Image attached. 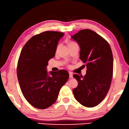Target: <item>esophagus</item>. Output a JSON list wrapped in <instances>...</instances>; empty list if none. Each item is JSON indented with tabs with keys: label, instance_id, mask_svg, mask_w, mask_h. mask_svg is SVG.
<instances>
[{
	"label": "esophagus",
	"instance_id": "34e87169",
	"mask_svg": "<svg viewBox=\"0 0 129 129\" xmlns=\"http://www.w3.org/2000/svg\"><path fill=\"white\" fill-rule=\"evenodd\" d=\"M69 77H70V78H72L73 77V74H72V72H69Z\"/></svg>",
	"mask_w": 129,
	"mask_h": 129
}]
</instances>
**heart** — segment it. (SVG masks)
Returning a JSON list of instances; mask_svg holds the SVG:
<instances>
[{
    "mask_svg": "<svg viewBox=\"0 0 129 129\" xmlns=\"http://www.w3.org/2000/svg\"><path fill=\"white\" fill-rule=\"evenodd\" d=\"M74 43H75V42H72V41H70V42H69V45H71V44H74ZM58 47H59V45H58L57 46V49H58Z\"/></svg>",
    "mask_w": 129,
    "mask_h": 129,
    "instance_id": "heart-1",
    "label": "heart"
}]
</instances>
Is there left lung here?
Here are the masks:
<instances>
[{
	"instance_id": "1",
	"label": "left lung",
	"mask_w": 129,
	"mask_h": 129,
	"mask_svg": "<svg viewBox=\"0 0 129 129\" xmlns=\"http://www.w3.org/2000/svg\"><path fill=\"white\" fill-rule=\"evenodd\" d=\"M72 38L80 47V59L87 67L84 76L74 75L78 82L73 90L76 100L86 107H94L105 98L113 77V61L107 41L89 29H83Z\"/></svg>"
}]
</instances>
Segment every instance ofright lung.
<instances>
[{
	"label": "right lung",
	"mask_w": 129,
	"mask_h": 129,
	"mask_svg": "<svg viewBox=\"0 0 129 129\" xmlns=\"http://www.w3.org/2000/svg\"><path fill=\"white\" fill-rule=\"evenodd\" d=\"M63 35V33L47 31L33 36L19 55L17 67L19 86L26 101L36 108L45 109L54 104L69 78L66 70L50 72L52 76H48L46 70Z\"/></svg>",
	"instance_id": "right-lung-1"
}]
</instances>
